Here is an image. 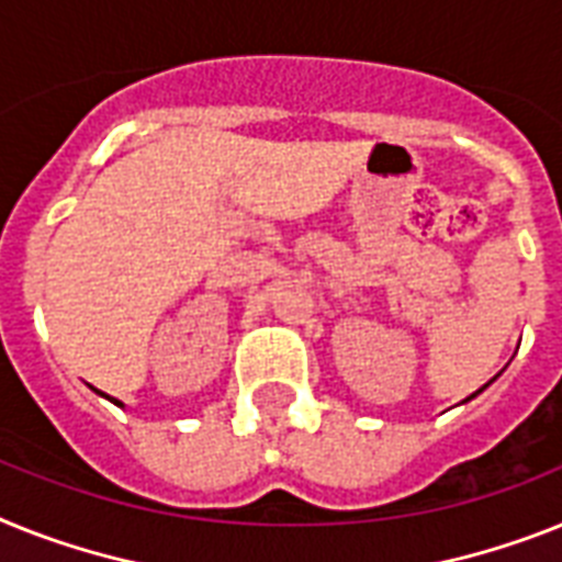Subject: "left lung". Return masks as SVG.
Here are the masks:
<instances>
[{
	"label": "left lung",
	"instance_id": "obj_1",
	"mask_svg": "<svg viewBox=\"0 0 562 562\" xmlns=\"http://www.w3.org/2000/svg\"><path fill=\"white\" fill-rule=\"evenodd\" d=\"M485 385H488V383H485ZM485 385H483V389H485ZM483 389H480V391H483ZM480 391H474V394H471V397H477V394H480ZM471 397H469V400H471Z\"/></svg>",
	"mask_w": 562,
	"mask_h": 562
}]
</instances>
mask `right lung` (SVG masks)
<instances>
[{"label": "right lung", "instance_id": "1", "mask_svg": "<svg viewBox=\"0 0 562 562\" xmlns=\"http://www.w3.org/2000/svg\"><path fill=\"white\" fill-rule=\"evenodd\" d=\"M113 403H116V400H113ZM116 405H122V403H116Z\"/></svg>", "mask_w": 562, "mask_h": 562}]
</instances>
